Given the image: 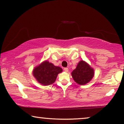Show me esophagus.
Returning <instances> with one entry per match:
<instances>
[{"instance_id": "esophagus-1", "label": "esophagus", "mask_w": 124, "mask_h": 124, "mask_svg": "<svg viewBox=\"0 0 124 124\" xmlns=\"http://www.w3.org/2000/svg\"><path fill=\"white\" fill-rule=\"evenodd\" d=\"M64 71H65V72H68V70H69L68 68H65L64 69Z\"/></svg>"}]
</instances>
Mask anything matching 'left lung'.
I'll return each instance as SVG.
<instances>
[{
	"label": "left lung",
	"instance_id": "obj_1",
	"mask_svg": "<svg viewBox=\"0 0 124 124\" xmlns=\"http://www.w3.org/2000/svg\"><path fill=\"white\" fill-rule=\"evenodd\" d=\"M74 80L79 85L88 83L94 75V70L84 61L81 60L71 73Z\"/></svg>",
	"mask_w": 124,
	"mask_h": 124
}]
</instances>
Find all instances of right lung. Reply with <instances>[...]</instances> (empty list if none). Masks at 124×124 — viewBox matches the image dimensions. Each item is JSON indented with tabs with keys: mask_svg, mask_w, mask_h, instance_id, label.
<instances>
[{
	"mask_svg": "<svg viewBox=\"0 0 124 124\" xmlns=\"http://www.w3.org/2000/svg\"><path fill=\"white\" fill-rule=\"evenodd\" d=\"M62 71L61 68L45 61L34 68L33 74L38 83L43 85H49L55 81L58 74Z\"/></svg>",
	"mask_w": 124,
	"mask_h": 124,
	"instance_id": "right-lung-1",
	"label": "right lung"
}]
</instances>
